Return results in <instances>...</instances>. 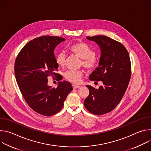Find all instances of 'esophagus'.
<instances>
[{"mask_svg":"<svg viewBox=\"0 0 151 151\" xmlns=\"http://www.w3.org/2000/svg\"><path fill=\"white\" fill-rule=\"evenodd\" d=\"M72 87H73V89H76V88H78L80 87V86L78 85H76V84H73L72 85Z\"/></svg>","mask_w":151,"mask_h":151,"instance_id":"obj_1","label":"esophagus"}]
</instances>
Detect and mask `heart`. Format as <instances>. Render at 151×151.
Instances as JSON below:
<instances>
[{
    "label": "heart",
    "mask_w": 151,
    "mask_h": 151,
    "mask_svg": "<svg viewBox=\"0 0 151 151\" xmlns=\"http://www.w3.org/2000/svg\"><path fill=\"white\" fill-rule=\"evenodd\" d=\"M70 50L82 58V66L88 70H91L96 68L98 64V58L95 55L93 50L87 44L83 42H78L73 44L69 48ZM66 54L63 52H58L56 55V62L60 66H64L66 62ZM83 71L81 70H68L65 74V78L75 83L81 81L83 76Z\"/></svg>",
    "instance_id": "heart-1"
}]
</instances>
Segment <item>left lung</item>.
Segmentation results:
<instances>
[{"instance_id":"obj_1","label":"left lung","mask_w":151,"mask_h":151,"mask_svg":"<svg viewBox=\"0 0 151 151\" xmlns=\"http://www.w3.org/2000/svg\"><path fill=\"white\" fill-rule=\"evenodd\" d=\"M99 45L101 56L99 67L90 75L92 81H101L98 89L87 85L90 91L84 100L90 112L100 115L110 112L121 100L132 75L129 54L121 43L106 36L87 37Z\"/></svg>"}]
</instances>
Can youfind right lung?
Returning a JSON list of instances; mask_svg holds the SVG:
<instances>
[{"label": "right lung", "mask_w": 151, "mask_h": 151, "mask_svg": "<svg viewBox=\"0 0 151 151\" xmlns=\"http://www.w3.org/2000/svg\"><path fill=\"white\" fill-rule=\"evenodd\" d=\"M64 40L63 37L51 36L35 38L21 49L15 60V75L21 94L34 111L44 116L58 112L73 90L66 81L58 82L57 88L48 85L49 76L58 75L55 72L58 65L54 51Z\"/></svg>", "instance_id": "obj_1"}]
</instances>
